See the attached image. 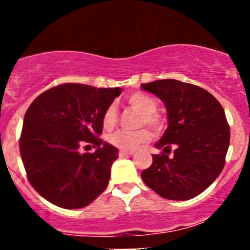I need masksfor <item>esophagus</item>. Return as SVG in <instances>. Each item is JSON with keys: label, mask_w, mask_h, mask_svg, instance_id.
Segmentation results:
<instances>
[{"label": "esophagus", "mask_w": 250, "mask_h": 250, "mask_svg": "<svg viewBox=\"0 0 250 250\" xmlns=\"http://www.w3.org/2000/svg\"><path fill=\"white\" fill-rule=\"evenodd\" d=\"M132 155H134V151L121 150L120 152H118V156H120V157H127V156H132Z\"/></svg>", "instance_id": "1"}]
</instances>
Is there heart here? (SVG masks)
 <instances>
[{"label": "heart", "mask_w": 250, "mask_h": 250, "mask_svg": "<svg viewBox=\"0 0 250 250\" xmlns=\"http://www.w3.org/2000/svg\"><path fill=\"white\" fill-rule=\"evenodd\" d=\"M127 103L130 107L141 113V125H146L155 133L162 132L165 128V120L157 113V100L151 95L143 92L132 93L127 97ZM117 107L115 104H110L103 115V125L105 129H112L117 123ZM151 139V133L147 129H140L137 132L116 130L107 135L110 145L125 151H133L143 144Z\"/></svg>", "instance_id": "heart-1"}]
</instances>
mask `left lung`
Masks as SVG:
<instances>
[{
	"instance_id": "8db88e82",
	"label": "left lung",
	"mask_w": 250,
	"mask_h": 250,
	"mask_svg": "<svg viewBox=\"0 0 250 250\" xmlns=\"http://www.w3.org/2000/svg\"><path fill=\"white\" fill-rule=\"evenodd\" d=\"M141 88L157 95L168 113L167 130L156 144L162 152L152 155V165L141 172V178L167 200L196 197L225 166L230 125L223 106L206 89L181 81L158 80Z\"/></svg>"
}]
</instances>
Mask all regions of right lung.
Here are the masks:
<instances>
[{
	"mask_svg": "<svg viewBox=\"0 0 250 250\" xmlns=\"http://www.w3.org/2000/svg\"><path fill=\"white\" fill-rule=\"evenodd\" d=\"M120 94L121 88L62 83L31 103L19 150L27 180L48 202L78 209L104 192L118 150L99 139L103 115ZM81 146L97 150L80 154Z\"/></svg>",
	"mask_w": 250,
	"mask_h": 250,
	"instance_id": "right-lung-1",
	"label": "right lung"
}]
</instances>
